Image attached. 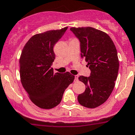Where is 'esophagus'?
<instances>
[{
    "mask_svg": "<svg viewBox=\"0 0 135 135\" xmlns=\"http://www.w3.org/2000/svg\"><path fill=\"white\" fill-rule=\"evenodd\" d=\"M78 81V76L75 75L74 76V81Z\"/></svg>",
    "mask_w": 135,
    "mask_h": 135,
    "instance_id": "esophagus-1",
    "label": "esophagus"
}]
</instances>
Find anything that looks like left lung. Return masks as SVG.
Segmentation results:
<instances>
[{
    "mask_svg": "<svg viewBox=\"0 0 135 135\" xmlns=\"http://www.w3.org/2000/svg\"><path fill=\"white\" fill-rule=\"evenodd\" d=\"M70 30L80 42L81 55L85 59L91 73L80 76L86 89L78 96L81 105L93 109L108 99L118 77L119 59L113 41L107 33L92 27H73Z\"/></svg>",
    "mask_w": 135,
    "mask_h": 135,
    "instance_id": "8db88e82",
    "label": "left lung"
}]
</instances>
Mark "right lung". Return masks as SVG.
<instances>
[{
    "label": "right lung",
    "instance_id": "1",
    "mask_svg": "<svg viewBox=\"0 0 135 135\" xmlns=\"http://www.w3.org/2000/svg\"><path fill=\"white\" fill-rule=\"evenodd\" d=\"M68 29L50 30L30 38L20 59L22 85L35 105L50 109L60 104L64 90L73 82L70 73H54L51 68L55 55L54 46Z\"/></svg>",
    "mask_w": 135,
    "mask_h": 135
}]
</instances>
